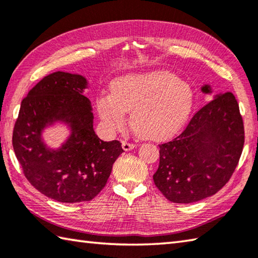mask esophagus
Wrapping results in <instances>:
<instances>
[{
    "label": "esophagus",
    "instance_id": "obj_1",
    "mask_svg": "<svg viewBox=\"0 0 258 258\" xmlns=\"http://www.w3.org/2000/svg\"><path fill=\"white\" fill-rule=\"evenodd\" d=\"M122 148L124 151H131L133 150L134 148H136V144H133V143H128V142H122Z\"/></svg>",
    "mask_w": 258,
    "mask_h": 258
}]
</instances>
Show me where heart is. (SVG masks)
Listing matches in <instances>:
<instances>
[{"label": "heart", "mask_w": 258, "mask_h": 258, "mask_svg": "<svg viewBox=\"0 0 258 258\" xmlns=\"http://www.w3.org/2000/svg\"><path fill=\"white\" fill-rule=\"evenodd\" d=\"M112 94L96 99L97 112L110 130H122L126 112L131 126L143 139L163 140L178 132L194 108L191 86L164 70L124 75L112 84Z\"/></svg>", "instance_id": "1"}]
</instances>
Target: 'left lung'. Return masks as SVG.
I'll use <instances>...</instances> for the list:
<instances>
[{
  "label": "left lung",
  "mask_w": 258,
  "mask_h": 258,
  "mask_svg": "<svg viewBox=\"0 0 258 258\" xmlns=\"http://www.w3.org/2000/svg\"><path fill=\"white\" fill-rule=\"evenodd\" d=\"M201 92L213 94L209 85ZM244 146V123L231 93L216 94L171 142L160 145L153 175L158 189L175 204H191L218 192L234 173Z\"/></svg>",
  "instance_id": "obj_1"
}]
</instances>
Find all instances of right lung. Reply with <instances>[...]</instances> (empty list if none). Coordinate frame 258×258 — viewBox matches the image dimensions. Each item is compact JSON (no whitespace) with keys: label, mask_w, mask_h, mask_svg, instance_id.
Listing matches in <instances>:
<instances>
[{"label":"right lung","mask_w":258,"mask_h":258,"mask_svg":"<svg viewBox=\"0 0 258 258\" xmlns=\"http://www.w3.org/2000/svg\"><path fill=\"white\" fill-rule=\"evenodd\" d=\"M84 76L57 72L28 93L13 130V149L25 178L35 189L59 203H82L97 196L124 151L118 141L104 142L94 131L90 100L84 95ZM57 122L69 126L58 149L48 147L44 130Z\"/></svg>","instance_id":"1"}]
</instances>
